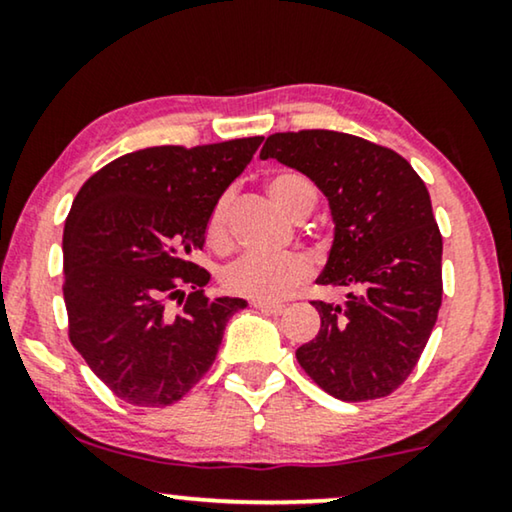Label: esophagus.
Wrapping results in <instances>:
<instances>
[{"instance_id":"34e87169","label":"esophagus","mask_w":512,"mask_h":512,"mask_svg":"<svg viewBox=\"0 0 512 512\" xmlns=\"http://www.w3.org/2000/svg\"><path fill=\"white\" fill-rule=\"evenodd\" d=\"M251 305H254L256 310H261V312L275 314V317H279V314H284V310H286L284 305H277V303H261V300H254V303H251Z\"/></svg>"}]
</instances>
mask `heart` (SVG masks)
Segmentation results:
<instances>
[{
    "mask_svg": "<svg viewBox=\"0 0 512 512\" xmlns=\"http://www.w3.org/2000/svg\"><path fill=\"white\" fill-rule=\"evenodd\" d=\"M270 198L284 209L291 219H305L317 205V188L300 172H275L265 181ZM230 209H233V193H223L214 202L207 219V244L219 254L233 247L230 233ZM312 263L303 254L284 256H242L240 261L223 270L221 282L226 291L261 303H277L289 298L300 286L310 282Z\"/></svg>",
    "mask_w": 512,
    "mask_h": 512,
    "instance_id": "b5f03b06",
    "label": "heart"
}]
</instances>
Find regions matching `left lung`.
<instances>
[{"label": "left lung", "instance_id": "8db88e82", "mask_svg": "<svg viewBox=\"0 0 512 512\" xmlns=\"http://www.w3.org/2000/svg\"><path fill=\"white\" fill-rule=\"evenodd\" d=\"M261 158L310 177L335 223L317 282L345 300H314L321 326L298 363L340 401L389 396L417 366L443 300V237L424 181L396 151L333 130L275 132Z\"/></svg>", "mask_w": 512, "mask_h": 512}]
</instances>
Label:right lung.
Wrapping results in <instances>:
<instances>
[{"mask_svg":"<svg viewBox=\"0 0 512 512\" xmlns=\"http://www.w3.org/2000/svg\"><path fill=\"white\" fill-rule=\"evenodd\" d=\"M263 137L205 146H149L95 172L65 221L69 340L130 405L165 408L212 368L242 298H207L191 261L214 202L251 163ZM177 299L179 313L166 310Z\"/></svg>","mask_w":512,"mask_h":512,"instance_id":"add662e5","label":"right lung"}]
</instances>
